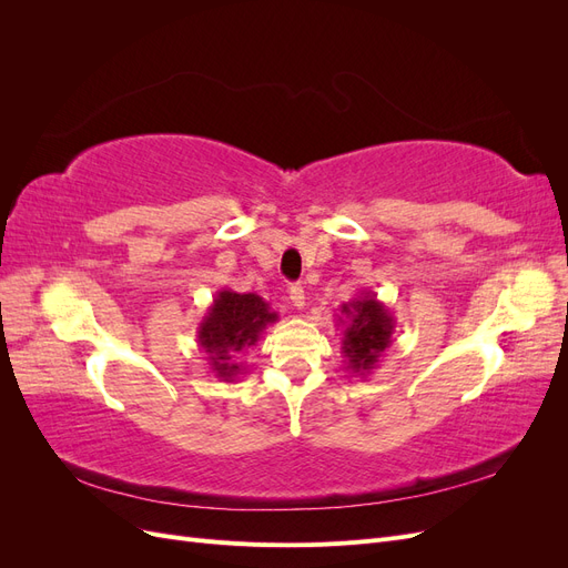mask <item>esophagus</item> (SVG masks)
<instances>
[{
    "mask_svg": "<svg viewBox=\"0 0 568 568\" xmlns=\"http://www.w3.org/2000/svg\"><path fill=\"white\" fill-rule=\"evenodd\" d=\"M288 298H291V305H296L298 311L305 305V288L301 284H291L288 286Z\"/></svg>",
    "mask_w": 568,
    "mask_h": 568,
    "instance_id": "34e87169",
    "label": "esophagus"
}]
</instances>
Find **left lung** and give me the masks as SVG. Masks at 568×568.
<instances>
[{"mask_svg": "<svg viewBox=\"0 0 568 568\" xmlns=\"http://www.w3.org/2000/svg\"><path fill=\"white\" fill-rule=\"evenodd\" d=\"M338 324H343L341 351L348 359V372L367 376L379 365L382 355L390 346L395 320L388 307L367 291L341 305Z\"/></svg>", "mask_w": 568, "mask_h": 568, "instance_id": "8db88e82", "label": "left lung"}]
</instances>
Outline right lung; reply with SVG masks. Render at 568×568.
I'll return each mask as SVG.
<instances>
[{"label": "right lung", "mask_w": 568, "mask_h": 568, "mask_svg": "<svg viewBox=\"0 0 568 568\" xmlns=\"http://www.w3.org/2000/svg\"><path fill=\"white\" fill-rule=\"evenodd\" d=\"M280 315L270 311V303L255 294H236L222 288L209 305V313L199 324V346L209 355L211 372L222 382H234L242 372L236 363L239 353L255 346L267 324L277 322Z\"/></svg>", "instance_id": "right-lung-1"}]
</instances>
